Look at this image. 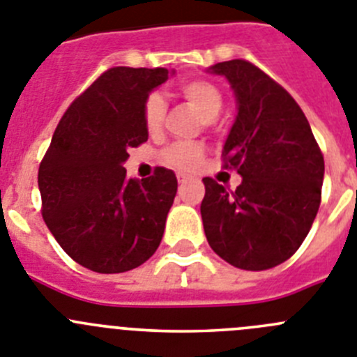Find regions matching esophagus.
I'll return each instance as SVG.
<instances>
[{
  "mask_svg": "<svg viewBox=\"0 0 357 357\" xmlns=\"http://www.w3.org/2000/svg\"><path fill=\"white\" fill-rule=\"evenodd\" d=\"M176 178H178L181 184H184L185 181H189V175H185V173H176Z\"/></svg>",
  "mask_w": 357,
  "mask_h": 357,
  "instance_id": "esophagus-1",
  "label": "esophagus"
}]
</instances>
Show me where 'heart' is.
<instances>
[{"label":"heart","instance_id":"b5f03b06","mask_svg":"<svg viewBox=\"0 0 357 357\" xmlns=\"http://www.w3.org/2000/svg\"><path fill=\"white\" fill-rule=\"evenodd\" d=\"M181 94L189 105L197 110L200 118L209 125L211 121L220 116L223 109V94L220 93L216 85L206 80H191L181 85ZM164 116H166V105L160 94L151 93L143 105L144 127L151 135L159 134L162 128ZM204 150L197 143H173L162 151L164 164H168L175 169H193L202 160Z\"/></svg>","mask_w":357,"mask_h":357}]
</instances>
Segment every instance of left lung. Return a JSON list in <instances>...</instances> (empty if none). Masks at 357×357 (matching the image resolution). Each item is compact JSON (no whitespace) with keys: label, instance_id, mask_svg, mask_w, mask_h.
<instances>
[{"label":"left lung","instance_id":"obj_1","mask_svg":"<svg viewBox=\"0 0 357 357\" xmlns=\"http://www.w3.org/2000/svg\"><path fill=\"white\" fill-rule=\"evenodd\" d=\"M238 116L222 157L243 176L236 191L206 176L200 213L211 248L241 270L261 272L289 259L317 218L324 155L298 103L248 61L218 62Z\"/></svg>","mask_w":357,"mask_h":357}]
</instances>
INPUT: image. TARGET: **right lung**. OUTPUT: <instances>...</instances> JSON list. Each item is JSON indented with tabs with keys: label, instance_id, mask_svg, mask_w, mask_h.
<instances>
[{
	"label": "right lung",
	"instance_id": "right-lung-1",
	"mask_svg": "<svg viewBox=\"0 0 357 357\" xmlns=\"http://www.w3.org/2000/svg\"><path fill=\"white\" fill-rule=\"evenodd\" d=\"M166 68H110L69 105L39 166L43 218L82 266L121 273L159 248L176 195L172 169L128 178V150L148 139L143 105Z\"/></svg>",
	"mask_w": 357,
	"mask_h": 357
}]
</instances>
